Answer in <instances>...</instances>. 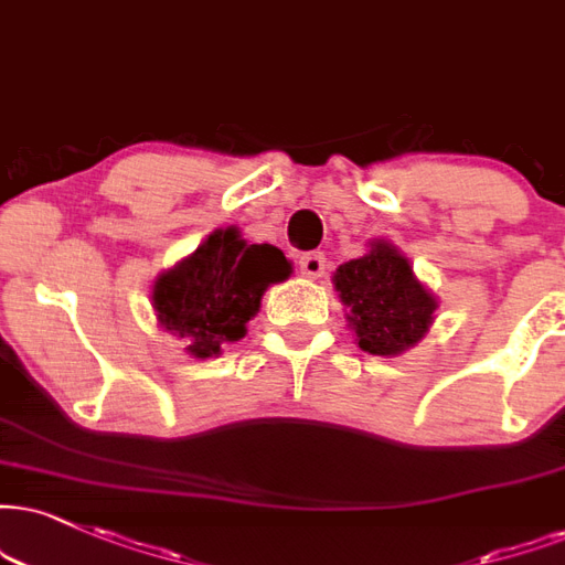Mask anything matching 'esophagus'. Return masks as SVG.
Returning <instances> with one entry per match:
<instances>
[{
    "instance_id": "esophagus-1",
    "label": "esophagus",
    "mask_w": 565,
    "mask_h": 565,
    "mask_svg": "<svg viewBox=\"0 0 565 565\" xmlns=\"http://www.w3.org/2000/svg\"><path fill=\"white\" fill-rule=\"evenodd\" d=\"M324 267L327 262L322 250H311V254H303L301 259H298V269H301L303 277H322Z\"/></svg>"
}]
</instances>
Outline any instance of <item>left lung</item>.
I'll list each match as a JSON object with an SVG mask.
<instances>
[{"label":"left lung","instance_id":"left-lung-1","mask_svg":"<svg viewBox=\"0 0 565 565\" xmlns=\"http://www.w3.org/2000/svg\"><path fill=\"white\" fill-rule=\"evenodd\" d=\"M335 290L351 315L359 348L374 356H395L419 343L429 330L437 301L390 243H372L361 259L340 264Z\"/></svg>","mask_w":565,"mask_h":565}]
</instances>
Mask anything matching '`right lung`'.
Segmentation results:
<instances>
[{
  "mask_svg": "<svg viewBox=\"0 0 565 565\" xmlns=\"http://www.w3.org/2000/svg\"><path fill=\"white\" fill-rule=\"evenodd\" d=\"M288 275L280 248L241 241L235 227L214 230L196 254L157 280L159 324L185 338L191 356H217L222 345L246 335L264 290Z\"/></svg>",
  "mask_w": 565,
  "mask_h": 565,
  "instance_id": "right-lung-1",
  "label": "right lung"
}]
</instances>
